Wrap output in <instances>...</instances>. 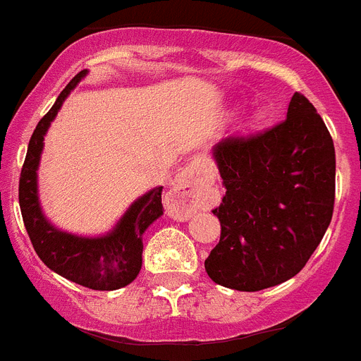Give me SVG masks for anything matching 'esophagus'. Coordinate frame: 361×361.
Segmentation results:
<instances>
[{"instance_id": "34e87169", "label": "esophagus", "mask_w": 361, "mask_h": 361, "mask_svg": "<svg viewBox=\"0 0 361 361\" xmlns=\"http://www.w3.org/2000/svg\"><path fill=\"white\" fill-rule=\"evenodd\" d=\"M214 181V172L205 159L196 157L187 163L172 181L166 192V205L172 216L185 220L195 214L207 202L211 185Z\"/></svg>"}]
</instances>
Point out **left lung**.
Returning <instances> with one entry per match:
<instances>
[{
	"label": "left lung",
	"mask_w": 361,
	"mask_h": 361,
	"mask_svg": "<svg viewBox=\"0 0 361 361\" xmlns=\"http://www.w3.org/2000/svg\"><path fill=\"white\" fill-rule=\"evenodd\" d=\"M213 157L226 195L213 211L222 233L205 259L209 277L259 292L298 275L334 211V143L316 108L293 93L286 119L222 139Z\"/></svg>",
	"instance_id": "left-lung-1"
}]
</instances>
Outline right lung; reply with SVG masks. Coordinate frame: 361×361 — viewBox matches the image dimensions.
<instances>
[{
	"mask_svg": "<svg viewBox=\"0 0 361 361\" xmlns=\"http://www.w3.org/2000/svg\"><path fill=\"white\" fill-rule=\"evenodd\" d=\"M87 75L80 71L63 87L56 102L36 124L20 176V209L36 255L49 269L92 290H117L130 284L143 264V233L163 214V187L148 190L130 205L117 226L102 237H78L60 231L42 213L38 200V165L44 135L63 101Z\"/></svg>",
	"mask_w": 361,
	"mask_h": 361,
	"instance_id": "add662e5",
	"label": "right lung"
}]
</instances>
